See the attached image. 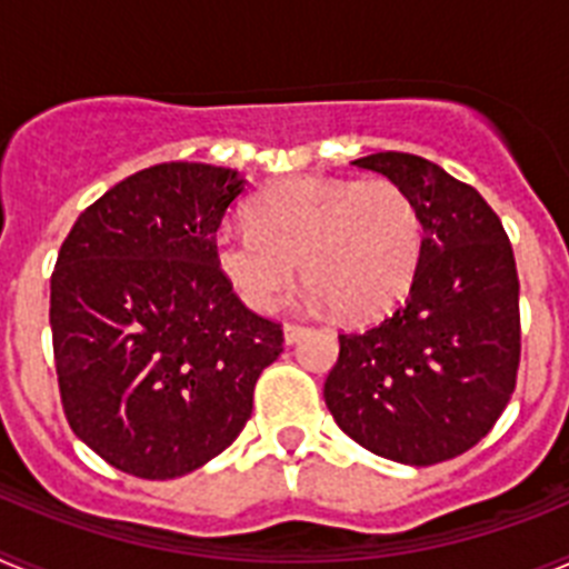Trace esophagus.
Instances as JSON below:
<instances>
[{
    "instance_id": "34e87169",
    "label": "esophagus",
    "mask_w": 569,
    "mask_h": 569,
    "mask_svg": "<svg viewBox=\"0 0 569 569\" xmlns=\"http://www.w3.org/2000/svg\"><path fill=\"white\" fill-rule=\"evenodd\" d=\"M305 333H308L305 325H299V321H284V341H288V345L299 341Z\"/></svg>"
}]
</instances>
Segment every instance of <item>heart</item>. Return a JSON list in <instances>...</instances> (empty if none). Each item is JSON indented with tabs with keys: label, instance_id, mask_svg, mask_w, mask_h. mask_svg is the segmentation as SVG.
I'll use <instances>...</instances> for the list:
<instances>
[{
	"label": "heart",
	"instance_id": "1",
	"mask_svg": "<svg viewBox=\"0 0 569 569\" xmlns=\"http://www.w3.org/2000/svg\"><path fill=\"white\" fill-rule=\"evenodd\" d=\"M425 248V219L405 184L290 176L261 190L250 224L213 236L216 268L256 313H270L293 281L341 316L370 319L410 290Z\"/></svg>",
	"mask_w": 569,
	"mask_h": 569
}]
</instances>
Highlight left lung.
Segmentation results:
<instances>
[{
  "label": "left lung",
  "mask_w": 569,
  "mask_h": 569,
  "mask_svg": "<svg viewBox=\"0 0 569 569\" xmlns=\"http://www.w3.org/2000/svg\"><path fill=\"white\" fill-rule=\"evenodd\" d=\"M353 164L410 190L425 219V248L399 308L370 328L339 333L325 401L336 425L370 453L439 465L479 445L516 390V256L479 190L439 164L396 150Z\"/></svg>",
  "instance_id": "1"
}]
</instances>
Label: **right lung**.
I'll return each instance as SVG.
<instances>
[{"label":"right lung","instance_id":"right-lung-1","mask_svg":"<svg viewBox=\"0 0 569 569\" xmlns=\"http://www.w3.org/2000/svg\"><path fill=\"white\" fill-rule=\"evenodd\" d=\"M244 182L164 162L82 210L50 276V333L70 430L116 470L176 479L236 441L281 353L279 321L241 305L213 236Z\"/></svg>","mask_w":569,"mask_h":569}]
</instances>
